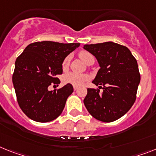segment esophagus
Listing matches in <instances>:
<instances>
[{
    "mask_svg": "<svg viewBox=\"0 0 156 156\" xmlns=\"http://www.w3.org/2000/svg\"><path fill=\"white\" fill-rule=\"evenodd\" d=\"M74 90H78V86H74Z\"/></svg>",
    "mask_w": 156,
    "mask_h": 156,
    "instance_id": "34e87169",
    "label": "esophagus"
}]
</instances>
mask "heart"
<instances>
[{
  "label": "heart",
  "instance_id": "heart-1",
  "mask_svg": "<svg viewBox=\"0 0 156 156\" xmlns=\"http://www.w3.org/2000/svg\"><path fill=\"white\" fill-rule=\"evenodd\" d=\"M79 57L82 58V61H84L86 63L91 59H94V56L88 51H82L79 53ZM70 56H67L64 58L63 62H62V68L66 69L69 66V62H70ZM63 82L65 83H69L73 86H82L88 80V75L85 74H79V73H76V72H69L66 74H64L63 76Z\"/></svg>",
  "mask_w": 156,
  "mask_h": 156
}]
</instances>
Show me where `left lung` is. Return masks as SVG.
I'll return each instance as SVG.
<instances>
[{
    "label": "left lung",
    "instance_id": "obj_1",
    "mask_svg": "<svg viewBox=\"0 0 156 156\" xmlns=\"http://www.w3.org/2000/svg\"><path fill=\"white\" fill-rule=\"evenodd\" d=\"M83 48L98 60L100 69L92 82L103 90L101 94L98 89H87L85 106L97 120L112 122L136 101L140 82L137 61L129 48L113 42L86 44Z\"/></svg>",
    "mask_w": 156,
    "mask_h": 156
}]
</instances>
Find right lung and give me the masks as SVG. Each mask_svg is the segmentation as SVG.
Instances as JSON below:
<instances>
[{"label": "right lung", "mask_w": 156, "mask_h": 156, "mask_svg": "<svg viewBox=\"0 0 156 156\" xmlns=\"http://www.w3.org/2000/svg\"><path fill=\"white\" fill-rule=\"evenodd\" d=\"M80 44L52 41L32 43L18 56L12 74L17 102L24 114L37 122H49L62 113L66 99L74 91L71 84L49 90L58 85L64 58Z\"/></svg>", "instance_id": "add662e5"}]
</instances>
